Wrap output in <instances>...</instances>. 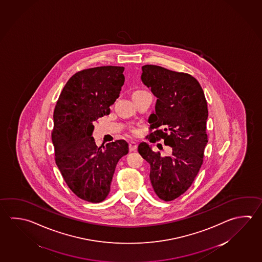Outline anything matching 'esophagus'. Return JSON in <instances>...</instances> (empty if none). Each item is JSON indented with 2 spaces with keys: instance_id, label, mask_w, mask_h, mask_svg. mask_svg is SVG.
I'll use <instances>...</instances> for the list:
<instances>
[{
  "instance_id": "esophagus-1",
  "label": "esophagus",
  "mask_w": 262,
  "mask_h": 262,
  "mask_svg": "<svg viewBox=\"0 0 262 262\" xmlns=\"http://www.w3.org/2000/svg\"><path fill=\"white\" fill-rule=\"evenodd\" d=\"M137 148H138V143L135 142V141L129 142V149H130V151H135Z\"/></svg>"
}]
</instances>
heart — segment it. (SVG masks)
Instances as JSON below:
<instances>
[{
	"mask_svg": "<svg viewBox=\"0 0 262 262\" xmlns=\"http://www.w3.org/2000/svg\"><path fill=\"white\" fill-rule=\"evenodd\" d=\"M141 92H143V91H135V92L133 93V95H135V94H138V93H141Z\"/></svg>",
	"mask_w": 262,
	"mask_h": 262,
	"instance_id": "heart-1",
	"label": "heart"
}]
</instances>
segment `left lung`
Segmentation results:
<instances>
[{"label": "left lung", "instance_id": "obj_1", "mask_svg": "<svg viewBox=\"0 0 262 262\" xmlns=\"http://www.w3.org/2000/svg\"><path fill=\"white\" fill-rule=\"evenodd\" d=\"M141 80L157 98L155 111L148 117L149 142L163 139L171 148L166 156L153 151L148 143L138 145V152L149 163V178L158 196L176 200L195 180L203 162L208 143L206 124L208 105L195 77L166 68L142 67Z\"/></svg>", "mask_w": 262, "mask_h": 262}]
</instances>
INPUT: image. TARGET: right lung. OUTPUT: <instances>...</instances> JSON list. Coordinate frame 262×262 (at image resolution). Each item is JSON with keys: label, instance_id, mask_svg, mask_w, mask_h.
Returning <instances> with one entry per match:
<instances>
[{"label": "right lung", "instance_id": "right-lung-1", "mask_svg": "<svg viewBox=\"0 0 262 262\" xmlns=\"http://www.w3.org/2000/svg\"><path fill=\"white\" fill-rule=\"evenodd\" d=\"M124 70L108 66L77 72L62 89L53 113L56 165L69 188L92 203L107 198L116 165L128 153L125 140L98 147L92 137L93 123L108 115L119 97Z\"/></svg>", "mask_w": 262, "mask_h": 262}]
</instances>
